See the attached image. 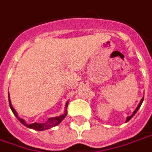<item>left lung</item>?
Wrapping results in <instances>:
<instances>
[{"label":"left lung","instance_id":"1","mask_svg":"<svg viewBox=\"0 0 152 152\" xmlns=\"http://www.w3.org/2000/svg\"><path fill=\"white\" fill-rule=\"evenodd\" d=\"M142 102H143V98H142V99H141V101H140V102H139V104H138V105H137V108L135 109V110H134V112H133V114L131 115L130 116H128L127 118H126V121H125V122H128V121H129V120H130L131 118L133 117V116H134V115L136 114V112H137V111H138V109L140 108V107H141V105H142Z\"/></svg>","mask_w":152,"mask_h":152}]
</instances>
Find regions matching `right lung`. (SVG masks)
<instances>
[{"label": "right lung", "mask_w": 152, "mask_h": 152, "mask_svg": "<svg viewBox=\"0 0 152 152\" xmlns=\"http://www.w3.org/2000/svg\"><path fill=\"white\" fill-rule=\"evenodd\" d=\"M9 103H10V108H11L12 112L14 113L15 116L17 117L18 121L21 122L22 124L25 125L26 127L30 128V129H35V130H38V131H43V130H46V129H49L50 128L54 127V126H57L58 124L61 123V121H63L64 118L66 117V115H67V105H68V102H66V107H65V112L63 113V115H61L59 116H56V117H51L49 118L48 119V121L45 122V123H43V124H39V123H33V124H27L26 123V121L23 120V119H22V118L18 117V113L17 112L15 111V108L13 107V106L11 104V101H10V94H9Z\"/></svg>", "instance_id": "right-lung-1"}]
</instances>
